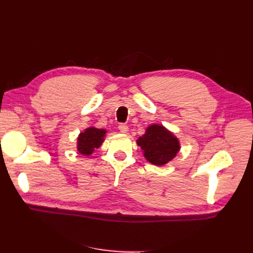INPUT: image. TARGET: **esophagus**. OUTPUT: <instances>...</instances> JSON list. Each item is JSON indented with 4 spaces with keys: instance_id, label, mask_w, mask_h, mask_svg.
Returning a JSON list of instances; mask_svg holds the SVG:
<instances>
[{
    "instance_id": "1",
    "label": "esophagus",
    "mask_w": 253,
    "mask_h": 253,
    "mask_svg": "<svg viewBox=\"0 0 253 253\" xmlns=\"http://www.w3.org/2000/svg\"><path fill=\"white\" fill-rule=\"evenodd\" d=\"M118 129H120L121 132L126 133L128 131V129H129V128H128V126L125 125V124H121V125L118 126Z\"/></svg>"
}]
</instances>
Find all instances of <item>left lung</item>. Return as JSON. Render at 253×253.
Masks as SVG:
<instances>
[{
	"label": "left lung",
	"instance_id": "obj_1",
	"mask_svg": "<svg viewBox=\"0 0 253 253\" xmlns=\"http://www.w3.org/2000/svg\"><path fill=\"white\" fill-rule=\"evenodd\" d=\"M137 144L146 160L157 166L168 164L180 150L178 138L160 124L150 125L144 135L137 139Z\"/></svg>",
	"mask_w": 253,
	"mask_h": 253
}]
</instances>
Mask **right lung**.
<instances>
[{
  "label": "right lung",
  "instance_id": "add662e5",
  "mask_svg": "<svg viewBox=\"0 0 253 253\" xmlns=\"http://www.w3.org/2000/svg\"><path fill=\"white\" fill-rule=\"evenodd\" d=\"M105 129H100L95 127L85 128L84 131L80 132L77 138V150L80 154L88 155L92 154L95 149L101 147L105 138Z\"/></svg>",
  "mask_w": 253,
  "mask_h": 253
}]
</instances>
